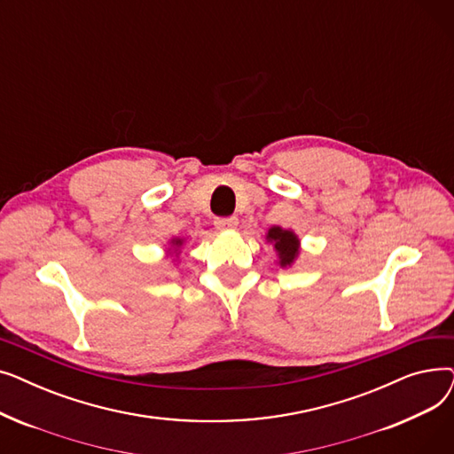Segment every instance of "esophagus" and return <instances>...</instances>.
<instances>
[{
    "mask_svg": "<svg viewBox=\"0 0 454 454\" xmlns=\"http://www.w3.org/2000/svg\"><path fill=\"white\" fill-rule=\"evenodd\" d=\"M237 224H239L237 217H223V219L215 221V226H217L219 231H231V230L237 228Z\"/></svg>",
    "mask_w": 454,
    "mask_h": 454,
    "instance_id": "34e87169",
    "label": "esophagus"
}]
</instances>
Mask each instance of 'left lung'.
Instances as JSON below:
<instances>
[{
  "instance_id": "left-lung-1",
  "label": "left lung",
  "mask_w": 454,
  "mask_h": 454,
  "mask_svg": "<svg viewBox=\"0 0 454 454\" xmlns=\"http://www.w3.org/2000/svg\"><path fill=\"white\" fill-rule=\"evenodd\" d=\"M267 243L272 245L276 255H278V265L281 269H291L301 252V241L300 237L294 233V230H285L281 226H270L265 233Z\"/></svg>"
}]
</instances>
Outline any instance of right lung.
Segmentation results:
<instances>
[{
	"mask_svg": "<svg viewBox=\"0 0 454 454\" xmlns=\"http://www.w3.org/2000/svg\"><path fill=\"white\" fill-rule=\"evenodd\" d=\"M167 245H169V248H167V255L175 257L173 261H176V263H178L180 254H182V247L185 245V239H184V237H171V239L167 241Z\"/></svg>",
	"mask_w": 454,
	"mask_h": 454,
	"instance_id": "1",
	"label": "right lung"
}]
</instances>
